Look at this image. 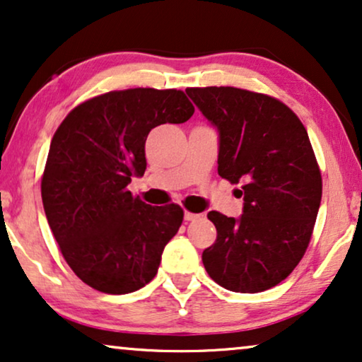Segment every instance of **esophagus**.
Masks as SVG:
<instances>
[{
	"label": "esophagus",
	"mask_w": 362,
	"mask_h": 362,
	"mask_svg": "<svg viewBox=\"0 0 362 362\" xmlns=\"http://www.w3.org/2000/svg\"><path fill=\"white\" fill-rule=\"evenodd\" d=\"M201 217V214H194V212H185V221H196V219H199Z\"/></svg>",
	"instance_id": "34e87169"
}]
</instances>
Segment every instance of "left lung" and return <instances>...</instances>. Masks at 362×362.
<instances>
[{
    "instance_id": "left-lung-1",
    "label": "left lung",
    "mask_w": 362,
    "mask_h": 362,
    "mask_svg": "<svg viewBox=\"0 0 362 362\" xmlns=\"http://www.w3.org/2000/svg\"><path fill=\"white\" fill-rule=\"evenodd\" d=\"M186 93L219 133V176L242 185L239 219L207 214L217 229L202 264L216 284L259 293L288 276L310 244L321 173L300 118L274 97L235 87Z\"/></svg>"
}]
</instances>
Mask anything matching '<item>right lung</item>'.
Listing matches in <instances>:
<instances>
[{
  "label": "right lung",
  "instance_id": "add662e5",
  "mask_svg": "<svg viewBox=\"0 0 362 362\" xmlns=\"http://www.w3.org/2000/svg\"><path fill=\"white\" fill-rule=\"evenodd\" d=\"M192 113L176 88H128L81 103L59 125L41 181L42 204L64 259L83 284L123 295L155 279L185 212L177 204H145L128 185L146 170L148 133Z\"/></svg>",
  "mask_w": 362,
  "mask_h": 362
}]
</instances>
